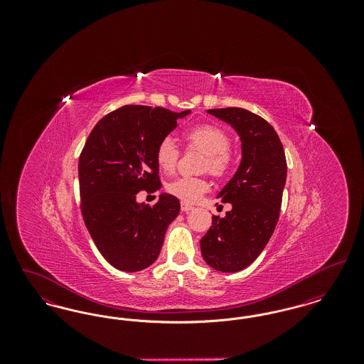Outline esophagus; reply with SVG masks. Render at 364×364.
Wrapping results in <instances>:
<instances>
[{
  "mask_svg": "<svg viewBox=\"0 0 364 364\" xmlns=\"http://www.w3.org/2000/svg\"><path fill=\"white\" fill-rule=\"evenodd\" d=\"M193 206H191V205H188V203H181V211H184V213H190V211H192L193 210Z\"/></svg>",
  "mask_w": 364,
  "mask_h": 364,
  "instance_id": "1",
  "label": "esophagus"
}]
</instances>
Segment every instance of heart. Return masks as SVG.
<instances>
[{
	"instance_id": "1",
	"label": "heart",
	"mask_w": 364,
	"mask_h": 364,
	"mask_svg": "<svg viewBox=\"0 0 364 364\" xmlns=\"http://www.w3.org/2000/svg\"><path fill=\"white\" fill-rule=\"evenodd\" d=\"M184 139L188 146L206 154L203 168L213 176L223 177L232 166V156L229 153L230 139L224 129L217 125L202 124L190 128ZM180 158L178 147L171 138L162 139L156 150V159L159 169L172 173ZM208 183L202 177H178L166 186V191L183 202H196L206 191Z\"/></svg>"
}]
</instances>
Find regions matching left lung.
<instances>
[{"label": "left lung", "mask_w": 364, "mask_h": 364, "mask_svg": "<svg viewBox=\"0 0 364 364\" xmlns=\"http://www.w3.org/2000/svg\"><path fill=\"white\" fill-rule=\"evenodd\" d=\"M229 124L242 141V162L217 198L232 208L200 240L202 257L214 270L236 273L259 257L279 217L287 181V159L274 128L242 107L210 109Z\"/></svg>", "instance_id": "1"}]
</instances>
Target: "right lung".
<instances>
[{
    "mask_svg": "<svg viewBox=\"0 0 364 364\" xmlns=\"http://www.w3.org/2000/svg\"><path fill=\"white\" fill-rule=\"evenodd\" d=\"M190 113L127 105L106 114L87 139L79 158L82 214L97 248L119 270L153 264L180 213L171 193H161L154 206L139 203L136 195L162 187L156 146Z\"/></svg>",
    "mask_w": 364,
    "mask_h": 364,
    "instance_id": "add662e5",
    "label": "right lung"
}]
</instances>
